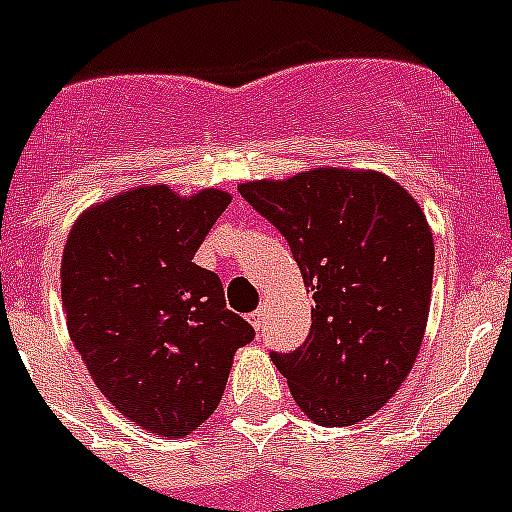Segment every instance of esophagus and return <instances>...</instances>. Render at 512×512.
Segmentation results:
<instances>
[{
	"mask_svg": "<svg viewBox=\"0 0 512 512\" xmlns=\"http://www.w3.org/2000/svg\"><path fill=\"white\" fill-rule=\"evenodd\" d=\"M247 321H250L252 326H255V331H260V326H262V308L252 310V313L247 315Z\"/></svg>",
	"mask_w": 512,
	"mask_h": 512,
	"instance_id": "esophagus-1",
	"label": "esophagus"
}]
</instances>
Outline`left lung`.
<instances>
[{
  "mask_svg": "<svg viewBox=\"0 0 512 512\" xmlns=\"http://www.w3.org/2000/svg\"><path fill=\"white\" fill-rule=\"evenodd\" d=\"M240 194L288 240L315 308L290 353L272 351L298 407L323 427L379 412L417 361L434 242L419 204L376 171L315 169Z\"/></svg>",
  "mask_w": 512,
  "mask_h": 512,
  "instance_id": "left-lung-1",
  "label": "left lung"
}]
</instances>
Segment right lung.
<instances>
[{"label": "right lung", "instance_id": "1", "mask_svg": "<svg viewBox=\"0 0 512 512\" xmlns=\"http://www.w3.org/2000/svg\"><path fill=\"white\" fill-rule=\"evenodd\" d=\"M232 197L141 186L75 222L62 252L68 331L103 396L164 437L219 407L234 351L255 328L224 303L217 272L194 265Z\"/></svg>", "mask_w": 512, "mask_h": 512}]
</instances>
